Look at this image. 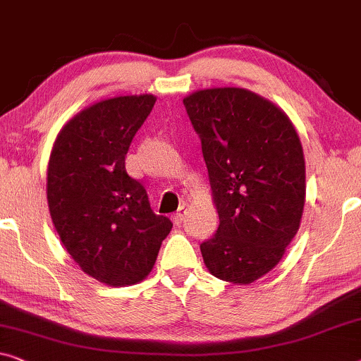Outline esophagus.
I'll return each instance as SVG.
<instances>
[{"label": "esophagus", "instance_id": "obj_1", "mask_svg": "<svg viewBox=\"0 0 361 361\" xmlns=\"http://www.w3.org/2000/svg\"><path fill=\"white\" fill-rule=\"evenodd\" d=\"M183 217H185V207H180V209L178 211H176L175 212V214L173 216H171V219H173V222H175V224L176 226H180L181 224V222H183Z\"/></svg>", "mask_w": 361, "mask_h": 361}]
</instances>
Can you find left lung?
<instances>
[{"instance_id": "8db88e82", "label": "left lung", "mask_w": 361, "mask_h": 361, "mask_svg": "<svg viewBox=\"0 0 361 361\" xmlns=\"http://www.w3.org/2000/svg\"><path fill=\"white\" fill-rule=\"evenodd\" d=\"M201 137L219 227L201 243L212 276L250 284L271 271L301 226L306 164L291 119L245 88L197 90L183 99Z\"/></svg>"}]
</instances>
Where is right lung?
<instances>
[{"mask_svg": "<svg viewBox=\"0 0 361 361\" xmlns=\"http://www.w3.org/2000/svg\"><path fill=\"white\" fill-rule=\"evenodd\" d=\"M154 94L114 96L88 106L57 134L47 169V202L65 250L108 286L145 280L171 221L150 209L126 154L150 114Z\"/></svg>", "mask_w": 361, "mask_h": 361, "instance_id": "obj_1", "label": "right lung"}]
</instances>
